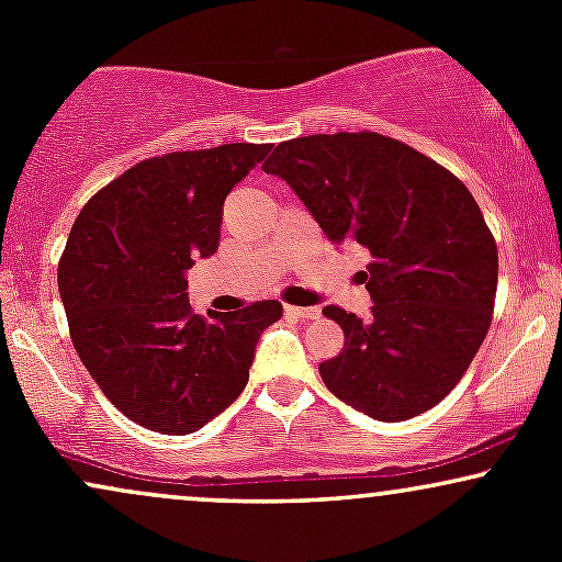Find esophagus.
Wrapping results in <instances>:
<instances>
[{
    "mask_svg": "<svg viewBox=\"0 0 562 562\" xmlns=\"http://www.w3.org/2000/svg\"><path fill=\"white\" fill-rule=\"evenodd\" d=\"M285 314L295 319H319L322 317V312L317 306H290V303H285Z\"/></svg>",
    "mask_w": 562,
    "mask_h": 562,
    "instance_id": "obj_1",
    "label": "esophagus"
}]
</instances>
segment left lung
Returning <instances> with one entry per match:
<instances>
[{"label": "left lung", "instance_id": "8db88e82", "mask_svg": "<svg viewBox=\"0 0 562 562\" xmlns=\"http://www.w3.org/2000/svg\"><path fill=\"white\" fill-rule=\"evenodd\" d=\"M263 171L293 187L333 243L372 256L359 272L372 317L322 308L346 335L344 351L319 364L327 389L383 423L428 412L465 375L494 317L499 256L475 198L378 132L280 142Z\"/></svg>", "mask_w": 562, "mask_h": 562}]
</instances>
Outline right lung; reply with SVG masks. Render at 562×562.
Returning a JSON list of instances; mask_svg holds the SVG:
<instances>
[{"label":"right lung","mask_w":562,"mask_h":562,"mask_svg":"<svg viewBox=\"0 0 562 562\" xmlns=\"http://www.w3.org/2000/svg\"><path fill=\"white\" fill-rule=\"evenodd\" d=\"M272 145L232 142L139 160L89 198L57 263L76 353L115 409L195 434L240 396L280 301L200 317L184 272L214 256L222 205Z\"/></svg>","instance_id":"add662e5"}]
</instances>
